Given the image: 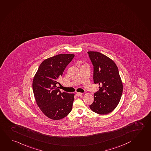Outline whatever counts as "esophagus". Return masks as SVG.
I'll return each instance as SVG.
<instances>
[{
    "label": "esophagus",
    "instance_id": "1",
    "mask_svg": "<svg viewBox=\"0 0 151 151\" xmlns=\"http://www.w3.org/2000/svg\"><path fill=\"white\" fill-rule=\"evenodd\" d=\"M82 95V93H77V96H78V97H80V96H81Z\"/></svg>",
    "mask_w": 151,
    "mask_h": 151
}]
</instances>
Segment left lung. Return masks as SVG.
Masks as SVG:
<instances>
[{"mask_svg": "<svg viewBox=\"0 0 151 151\" xmlns=\"http://www.w3.org/2000/svg\"><path fill=\"white\" fill-rule=\"evenodd\" d=\"M88 54L93 66V82L100 86L89 107L97 114H106L112 112L120 101L122 82L113 60L97 52L91 51Z\"/></svg>", "mask_w": 151, "mask_h": 151, "instance_id": "obj_1", "label": "left lung"}]
</instances>
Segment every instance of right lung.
Masks as SVG:
<instances>
[{
  "mask_svg": "<svg viewBox=\"0 0 151 151\" xmlns=\"http://www.w3.org/2000/svg\"><path fill=\"white\" fill-rule=\"evenodd\" d=\"M74 54H61L44 60L33 78L32 88L37 104L52 120L65 118L72 109L74 93H61L56 85Z\"/></svg>",
  "mask_w": 151,
  "mask_h": 151,
  "instance_id": "1",
  "label": "right lung"
}]
</instances>
